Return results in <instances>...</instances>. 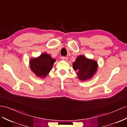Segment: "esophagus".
Masks as SVG:
<instances>
[{
    "label": "esophagus",
    "instance_id": "34e87169",
    "mask_svg": "<svg viewBox=\"0 0 127 127\" xmlns=\"http://www.w3.org/2000/svg\"><path fill=\"white\" fill-rule=\"evenodd\" d=\"M61 59L63 60H64V61H67L68 59H67V58L66 57H61Z\"/></svg>",
    "mask_w": 127,
    "mask_h": 127
}]
</instances>
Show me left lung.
Listing matches in <instances>:
<instances>
[{"instance_id": "1", "label": "left lung", "mask_w": 127, "mask_h": 127, "mask_svg": "<svg viewBox=\"0 0 127 127\" xmlns=\"http://www.w3.org/2000/svg\"><path fill=\"white\" fill-rule=\"evenodd\" d=\"M73 67L74 70L77 71L79 80L83 81L93 77L97 70L98 64L94 60L80 55L73 64Z\"/></svg>"}]
</instances>
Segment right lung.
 Masks as SVG:
<instances>
[{
    "label": "right lung",
    "mask_w": 127,
    "mask_h": 127,
    "mask_svg": "<svg viewBox=\"0 0 127 127\" xmlns=\"http://www.w3.org/2000/svg\"><path fill=\"white\" fill-rule=\"evenodd\" d=\"M55 61L56 59L52 58L49 54L44 53L38 57L30 60V69L37 76L45 78L52 69Z\"/></svg>",
    "instance_id": "1"
}]
</instances>
